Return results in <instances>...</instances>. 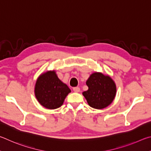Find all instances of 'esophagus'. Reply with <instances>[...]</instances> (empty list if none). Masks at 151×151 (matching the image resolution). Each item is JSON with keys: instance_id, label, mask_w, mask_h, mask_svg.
I'll return each instance as SVG.
<instances>
[{"instance_id": "obj_1", "label": "esophagus", "mask_w": 151, "mask_h": 151, "mask_svg": "<svg viewBox=\"0 0 151 151\" xmlns=\"http://www.w3.org/2000/svg\"><path fill=\"white\" fill-rule=\"evenodd\" d=\"M73 90L75 92H80V88L79 87H74V88H73Z\"/></svg>"}]
</instances>
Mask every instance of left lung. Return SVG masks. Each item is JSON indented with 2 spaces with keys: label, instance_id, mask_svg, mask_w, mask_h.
Instances as JSON below:
<instances>
[{
  "label": "left lung",
  "instance_id": "1",
  "mask_svg": "<svg viewBox=\"0 0 151 151\" xmlns=\"http://www.w3.org/2000/svg\"><path fill=\"white\" fill-rule=\"evenodd\" d=\"M88 89L83 92L89 105L101 109L111 104L116 94V86L110 77L93 73L86 81Z\"/></svg>",
  "mask_w": 151,
  "mask_h": 151
}]
</instances>
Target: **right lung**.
I'll return each instance as SVG.
<instances>
[{
    "label": "right lung",
    "instance_id": "obj_1",
    "mask_svg": "<svg viewBox=\"0 0 151 151\" xmlns=\"http://www.w3.org/2000/svg\"><path fill=\"white\" fill-rule=\"evenodd\" d=\"M35 96L42 106L54 109L62 106L71 90L61 81L55 71H47L40 76L35 86Z\"/></svg>",
    "mask_w": 151,
    "mask_h": 151
}]
</instances>
